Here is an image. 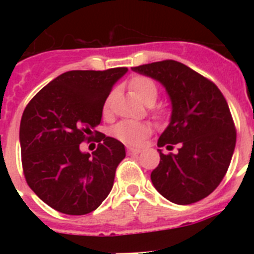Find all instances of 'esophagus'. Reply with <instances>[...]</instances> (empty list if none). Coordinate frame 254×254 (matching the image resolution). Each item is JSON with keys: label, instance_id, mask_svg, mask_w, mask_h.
<instances>
[{"label": "esophagus", "instance_id": "obj_1", "mask_svg": "<svg viewBox=\"0 0 254 254\" xmlns=\"http://www.w3.org/2000/svg\"><path fill=\"white\" fill-rule=\"evenodd\" d=\"M127 152H128L129 155L140 154V152H141V149H138V147H132V146H127Z\"/></svg>", "mask_w": 254, "mask_h": 254}]
</instances>
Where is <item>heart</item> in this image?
<instances>
[{"label":"heart","instance_id":"heart-1","mask_svg":"<svg viewBox=\"0 0 254 254\" xmlns=\"http://www.w3.org/2000/svg\"><path fill=\"white\" fill-rule=\"evenodd\" d=\"M129 87L132 93L137 96L142 103H154L158 96V86L151 78L145 76H136L129 81ZM112 95L108 96L105 100L103 112L104 114H109L111 112ZM112 133L116 138L129 145H137L142 142L145 138L151 133V126L145 122H132V121H122L116 125L112 129Z\"/></svg>","mask_w":254,"mask_h":254}]
</instances>
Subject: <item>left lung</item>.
Here are the masks:
<instances>
[{"instance_id": "obj_1", "label": "left lung", "mask_w": 254, "mask_h": 254, "mask_svg": "<svg viewBox=\"0 0 254 254\" xmlns=\"http://www.w3.org/2000/svg\"><path fill=\"white\" fill-rule=\"evenodd\" d=\"M164 86L172 105L169 125L158 146L176 154H160L151 172L159 193L177 205L205 198L223 181L235 149L234 122L228 103L214 82L177 61H161L132 67Z\"/></svg>"}]
</instances>
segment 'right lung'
<instances>
[{
  "label": "right lung",
  "instance_id": "right-lung-1",
  "mask_svg": "<svg viewBox=\"0 0 254 254\" xmlns=\"http://www.w3.org/2000/svg\"><path fill=\"white\" fill-rule=\"evenodd\" d=\"M128 68L67 71L52 80L26 105L20 122L22 169L29 187L43 202L67 215L96 210L112 190L121 141L101 134L93 154L79 150L92 137L103 107Z\"/></svg>",
  "mask_w": 254,
  "mask_h": 254
}]
</instances>
